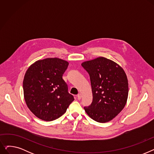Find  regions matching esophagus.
<instances>
[{
    "mask_svg": "<svg viewBox=\"0 0 154 154\" xmlns=\"http://www.w3.org/2000/svg\"><path fill=\"white\" fill-rule=\"evenodd\" d=\"M81 98H82V95L80 94H79L77 95V99H78L79 100H80V99H81Z\"/></svg>",
    "mask_w": 154,
    "mask_h": 154,
    "instance_id": "esophagus-1",
    "label": "esophagus"
}]
</instances>
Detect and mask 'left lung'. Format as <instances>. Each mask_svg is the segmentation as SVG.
Segmentation results:
<instances>
[{
    "mask_svg": "<svg viewBox=\"0 0 154 154\" xmlns=\"http://www.w3.org/2000/svg\"><path fill=\"white\" fill-rule=\"evenodd\" d=\"M82 66L89 74L93 95L91 105L84 110L96 122H109L122 110L127 100L125 72L119 64L103 57L84 62Z\"/></svg>",
    "mask_w": 154,
    "mask_h": 154,
    "instance_id": "1",
    "label": "left lung"
}]
</instances>
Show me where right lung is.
I'll return each instance as SVG.
<instances>
[{
    "instance_id": "add662e5",
    "label": "right lung",
    "mask_w": 154,
    "mask_h": 154,
    "mask_svg": "<svg viewBox=\"0 0 154 154\" xmlns=\"http://www.w3.org/2000/svg\"><path fill=\"white\" fill-rule=\"evenodd\" d=\"M68 66L66 60L47 58L36 61L26 71L23 81L24 99L29 110L38 119H58L74 101L62 79Z\"/></svg>"
}]
</instances>
